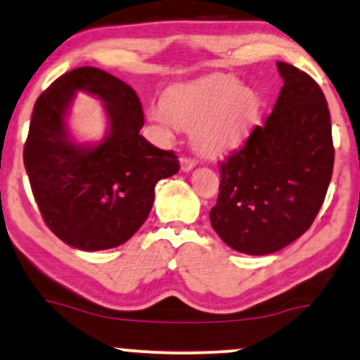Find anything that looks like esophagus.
<instances>
[{
  "mask_svg": "<svg viewBox=\"0 0 360 360\" xmlns=\"http://www.w3.org/2000/svg\"><path fill=\"white\" fill-rule=\"evenodd\" d=\"M195 167V160L190 158V156H180V170L181 172H190Z\"/></svg>",
  "mask_w": 360,
  "mask_h": 360,
  "instance_id": "1",
  "label": "esophagus"
}]
</instances>
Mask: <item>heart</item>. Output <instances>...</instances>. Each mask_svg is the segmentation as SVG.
<instances>
[{
	"mask_svg": "<svg viewBox=\"0 0 360 360\" xmlns=\"http://www.w3.org/2000/svg\"><path fill=\"white\" fill-rule=\"evenodd\" d=\"M255 108L256 96L251 89L239 86L236 79L215 77L175 92L150 117L165 136H172L179 126L193 128L198 153L215 158L238 143Z\"/></svg>",
	"mask_w": 360,
	"mask_h": 360,
	"instance_id": "obj_1",
	"label": "heart"
}]
</instances>
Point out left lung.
<instances>
[{
	"mask_svg": "<svg viewBox=\"0 0 360 360\" xmlns=\"http://www.w3.org/2000/svg\"><path fill=\"white\" fill-rule=\"evenodd\" d=\"M283 87L273 112L221 163L210 224L227 246L271 255L314 224L333 170L330 112L310 75L278 62Z\"/></svg>",
	"mask_w": 360,
	"mask_h": 360,
	"instance_id": "1",
	"label": "left lung"
}]
</instances>
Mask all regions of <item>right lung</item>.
<instances>
[{
    "instance_id": "add662e5",
    "label": "right lung",
    "mask_w": 360,
    "mask_h": 360,
    "mask_svg": "<svg viewBox=\"0 0 360 360\" xmlns=\"http://www.w3.org/2000/svg\"><path fill=\"white\" fill-rule=\"evenodd\" d=\"M77 90L105 103L110 131L97 146H79L66 129ZM143 122L136 92L96 67L67 72L37 99L23 162L41 217L65 244L82 251L124 244L146 221L156 181L179 172L173 151L139 134Z\"/></svg>"
}]
</instances>
